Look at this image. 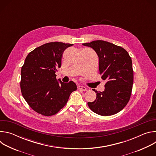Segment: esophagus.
I'll use <instances>...</instances> for the list:
<instances>
[{"instance_id": "34e87169", "label": "esophagus", "mask_w": 156, "mask_h": 156, "mask_svg": "<svg viewBox=\"0 0 156 156\" xmlns=\"http://www.w3.org/2000/svg\"><path fill=\"white\" fill-rule=\"evenodd\" d=\"M78 90H82V91H86V87L83 86H78Z\"/></svg>"}]
</instances>
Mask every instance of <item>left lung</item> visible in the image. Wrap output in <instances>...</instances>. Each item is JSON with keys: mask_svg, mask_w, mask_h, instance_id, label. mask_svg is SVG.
Listing matches in <instances>:
<instances>
[{"mask_svg": "<svg viewBox=\"0 0 156 156\" xmlns=\"http://www.w3.org/2000/svg\"><path fill=\"white\" fill-rule=\"evenodd\" d=\"M93 48L99 57V73L107 80L105 90L97 92L94 102H87L93 112L102 116L114 115L128 102L133 87L132 60L122 47L107 41L98 40L83 44Z\"/></svg>", "mask_w": 156, "mask_h": 156, "instance_id": "left-lung-1", "label": "left lung"}]
</instances>
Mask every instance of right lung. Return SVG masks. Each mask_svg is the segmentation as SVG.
<instances>
[{
  "mask_svg": "<svg viewBox=\"0 0 156 156\" xmlns=\"http://www.w3.org/2000/svg\"><path fill=\"white\" fill-rule=\"evenodd\" d=\"M71 44L52 42L30 52L21 70L20 87L23 97L36 112L45 116L56 114L67 102L76 84L56 79L63 51Z\"/></svg>",
  "mask_w": 156,
  "mask_h": 156,
  "instance_id": "add662e5",
  "label": "right lung"
}]
</instances>
